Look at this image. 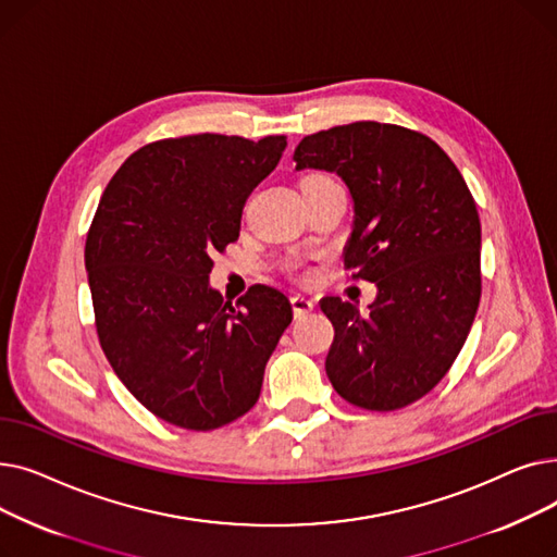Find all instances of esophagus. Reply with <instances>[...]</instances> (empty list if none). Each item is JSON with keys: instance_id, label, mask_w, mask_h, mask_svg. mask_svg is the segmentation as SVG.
<instances>
[{"instance_id": "obj_1", "label": "esophagus", "mask_w": 557, "mask_h": 557, "mask_svg": "<svg viewBox=\"0 0 557 557\" xmlns=\"http://www.w3.org/2000/svg\"><path fill=\"white\" fill-rule=\"evenodd\" d=\"M290 307H294L296 318H305L307 313L313 311V300L305 298V296H294V298H290Z\"/></svg>"}]
</instances>
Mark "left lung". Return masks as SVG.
Here are the masks:
<instances>
[{"label":"left lung","instance_id":"obj_1","mask_svg":"<svg viewBox=\"0 0 557 557\" xmlns=\"http://www.w3.org/2000/svg\"><path fill=\"white\" fill-rule=\"evenodd\" d=\"M296 171L336 173L355 202L345 267L376 284L361 313L323 298L334 391L368 411L424 397L456 361L481 300V221L449 156L422 133L355 122L307 135Z\"/></svg>","mask_w":557,"mask_h":557}]
</instances>
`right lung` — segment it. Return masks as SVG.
Returning <instances> with one entry per match:
<instances>
[{"mask_svg": "<svg viewBox=\"0 0 557 557\" xmlns=\"http://www.w3.org/2000/svg\"><path fill=\"white\" fill-rule=\"evenodd\" d=\"M284 149V135L160 139L101 196L85 242L97 334L122 384L169 424L212 431L248 413L294 320L273 286L237 307L210 286L214 250L239 239L244 205Z\"/></svg>", "mask_w": 557, "mask_h": 557, "instance_id": "obj_1", "label": "right lung"}]
</instances>
